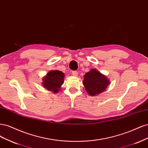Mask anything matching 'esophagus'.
<instances>
[{"instance_id": "obj_1", "label": "esophagus", "mask_w": 148, "mask_h": 148, "mask_svg": "<svg viewBox=\"0 0 148 148\" xmlns=\"http://www.w3.org/2000/svg\"><path fill=\"white\" fill-rule=\"evenodd\" d=\"M72 75L73 76H75V77H77V76L78 75V72L77 71H72Z\"/></svg>"}]
</instances>
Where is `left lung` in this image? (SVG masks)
<instances>
[{
    "label": "left lung",
    "instance_id": "8db88e82",
    "mask_svg": "<svg viewBox=\"0 0 148 148\" xmlns=\"http://www.w3.org/2000/svg\"><path fill=\"white\" fill-rule=\"evenodd\" d=\"M83 84L89 95L94 96L104 92L110 82L105 75L93 69L84 75Z\"/></svg>",
    "mask_w": 148,
    "mask_h": 148
}]
</instances>
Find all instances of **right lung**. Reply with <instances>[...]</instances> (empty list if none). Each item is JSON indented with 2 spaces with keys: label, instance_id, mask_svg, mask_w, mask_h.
<instances>
[{
  "label": "right lung",
  "instance_id": "right-lung-1",
  "mask_svg": "<svg viewBox=\"0 0 148 148\" xmlns=\"http://www.w3.org/2000/svg\"><path fill=\"white\" fill-rule=\"evenodd\" d=\"M64 73L59 70L50 71L42 78V86L49 91L57 92L63 84Z\"/></svg>",
  "mask_w": 148,
  "mask_h": 148
}]
</instances>
